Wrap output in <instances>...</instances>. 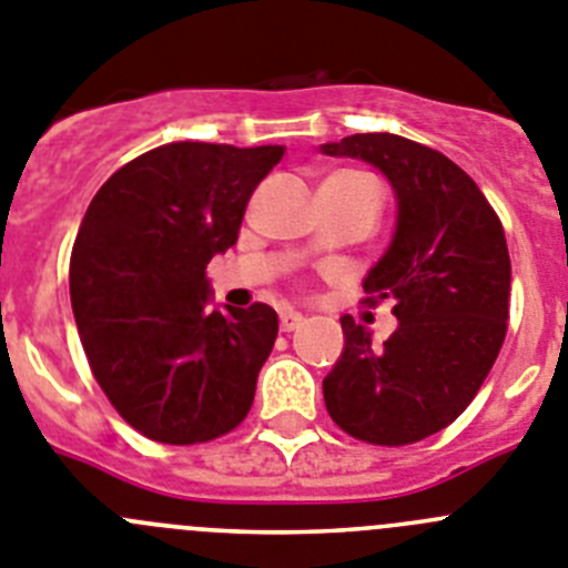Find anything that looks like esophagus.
<instances>
[{
	"label": "esophagus",
	"instance_id": "esophagus-1",
	"mask_svg": "<svg viewBox=\"0 0 568 568\" xmlns=\"http://www.w3.org/2000/svg\"><path fill=\"white\" fill-rule=\"evenodd\" d=\"M303 320L305 316L300 314V311H283V314H280V331H283V334H291V331H296L303 325Z\"/></svg>",
	"mask_w": 568,
	"mask_h": 568
}]
</instances>
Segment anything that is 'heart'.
Masks as SVG:
<instances>
[{"instance_id": "1", "label": "heart", "mask_w": 568, "mask_h": 568, "mask_svg": "<svg viewBox=\"0 0 568 568\" xmlns=\"http://www.w3.org/2000/svg\"><path fill=\"white\" fill-rule=\"evenodd\" d=\"M334 178H367V175H362V172H336Z\"/></svg>"}]
</instances>
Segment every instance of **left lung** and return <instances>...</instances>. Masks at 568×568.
<instances>
[{
    "instance_id": "left-lung-1",
    "label": "left lung",
    "mask_w": 568,
    "mask_h": 568,
    "mask_svg": "<svg viewBox=\"0 0 568 568\" xmlns=\"http://www.w3.org/2000/svg\"><path fill=\"white\" fill-rule=\"evenodd\" d=\"M322 152L373 163L398 201L390 248L362 283L367 305L390 300L398 328L373 347L371 331L342 316L345 351L322 382L325 407L359 442H422L467 410L504 345V226L458 163L410 138L359 132Z\"/></svg>"
}]
</instances>
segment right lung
Listing matches in <instances>:
<instances>
[{
	"label": "right lung",
	"instance_id": "add662e5",
	"mask_svg": "<svg viewBox=\"0 0 568 568\" xmlns=\"http://www.w3.org/2000/svg\"><path fill=\"white\" fill-rule=\"evenodd\" d=\"M283 152L163 144L87 206L70 257L81 345L110 405L152 442H212L252 410L277 311H209L206 265L237 243L248 197Z\"/></svg>",
	"mask_w": 568,
	"mask_h": 568
}]
</instances>
